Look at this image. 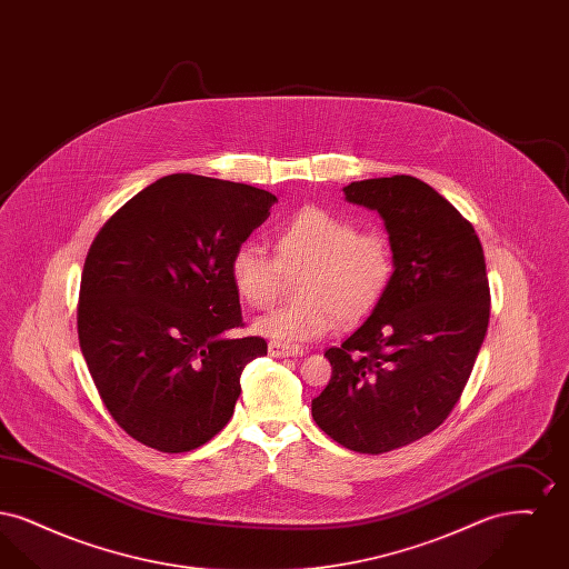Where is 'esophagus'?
<instances>
[{
	"instance_id": "obj_1",
	"label": "esophagus",
	"mask_w": 569,
	"mask_h": 569,
	"mask_svg": "<svg viewBox=\"0 0 569 569\" xmlns=\"http://www.w3.org/2000/svg\"><path fill=\"white\" fill-rule=\"evenodd\" d=\"M269 353L272 358H292V356H302L300 348H292V346H283V343H269Z\"/></svg>"
}]
</instances>
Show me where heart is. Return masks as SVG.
Instances as JSON below:
<instances>
[{
	"instance_id": "obj_1",
	"label": "heart",
	"mask_w": 569,
	"mask_h": 569,
	"mask_svg": "<svg viewBox=\"0 0 569 569\" xmlns=\"http://www.w3.org/2000/svg\"><path fill=\"white\" fill-rule=\"evenodd\" d=\"M274 256L241 243L230 258L232 288L253 309H269L283 290L286 274L305 271L297 305L274 309L253 320V332L272 343L318 341L339 322L358 325L388 295L397 251L388 232L358 230L352 219L320 207H302L277 226Z\"/></svg>"
}]
</instances>
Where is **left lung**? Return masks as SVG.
Returning a JSON list of instances; mask_svg holds the SVG:
<instances>
[{
	"mask_svg": "<svg viewBox=\"0 0 569 569\" xmlns=\"http://www.w3.org/2000/svg\"><path fill=\"white\" fill-rule=\"evenodd\" d=\"M343 193L383 219L397 271L378 309L326 350L332 376L311 413L343 448L381 455L457 406L487 335V262L473 226L416 177L353 181Z\"/></svg>",
	"mask_w": 569,
	"mask_h": 569,
	"instance_id": "left-lung-1",
	"label": "left lung"
}]
</instances>
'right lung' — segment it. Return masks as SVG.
<instances>
[{
	"label": "right lung",
	"instance_id": "right-lung-1",
	"mask_svg": "<svg viewBox=\"0 0 569 569\" xmlns=\"http://www.w3.org/2000/svg\"><path fill=\"white\" fill-rule=\"evenodd\" d=\"M274 196L168 174L104 223L81 277L79 343L117 425L160 452H190L232 418L244 365L267 353L243 325L230 258Z\"/></svg>",
	"mask_w": 569,
	"mask_h": 569
}]
</instances>
